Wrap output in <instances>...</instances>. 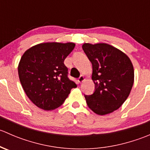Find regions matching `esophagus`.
<instances>
[{
  "instance_id": "34e87169",
  "label": "esophagus",
  "mask_w": 150,
  "mask_h": 150,
  "mask_svg": "<svg viewBox=\"0 0 150 150\" xmlns=\"http://www.w3.org/2000/svg\"><path fill=\"white\" fill-rule=\"evenodd\" d=\"M85 80H86V78H85L83 75H81V76L78 78V83H82Z\"/></svg>"
}]
</instances>
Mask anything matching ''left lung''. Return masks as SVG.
Segmentation results:
<instances>
[{
	"label": "left lung",
	"instance_id": "8db88e82",
	"mask_svg": "<svg viewBox=\"0 0 150 150\" xmlns=\"http://www.w3.org/2000/svg\"><path fill=\"white\" fill-rule=\"evenodd\" d=\"M84 52L92 64L91 78L95 91L85 95L89 108L99 115L110 114L121 107L131 93L134 69L129 57L107 43H84Z\"/></svg>",
	"mask_w": 150,
	"mask_h": 150
}]
</instances>
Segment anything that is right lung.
Wrapping results in <instances>:
<instances>
[{
	"label": "right lung",
	"mask_w": 150,
	"mask_h": 150,
	"mask_svg": "<svg viewBox=\"0 0 150 150\" xmlns=\"http://www.w3.org/2000/svg\"><path fill=\"white\" fill-rule=\"evenodd\" d=\"M74 43H42L31 47L22 55L19 65V81L33 104L44 110H53L64 103L77 85L67 77L66 57Z\"/></svg>",
	"instance_id": "obj_1"
}]
</instances>
